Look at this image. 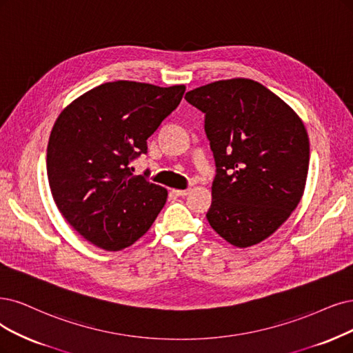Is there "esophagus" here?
<instances>
[{
    "label": "esophagus",
    "mask_w": 353,
    "mask_h": 353,
    "mask_svg": "<svg viewBox=\"0 0 353 353\" xmlns=\"http://www.w3.org/2000/svg\"><path fill=\"white\" fill-rule=\"evenodd\" d=\"M173 193L177 194V196H186V194H189V189H173Z\"/></svg>",
    "instance_id": "obj_1"
}]
</instances>
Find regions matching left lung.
<instances>
[{
	"label": "left lung",
	"instance_id": "left-lung-1",
	"mask_svg": "<svg viewBox=\"0 0 353 353\" xmlns=\"http://www.w3.org/2000/svg\"><path fill=\"white\" fill-rule=\"evenodd\" d=\"M185 99L205 113L215 157L210 225L234 247L259 244L303 198L310 141L301 117L249 78L206 84Z\"/></svg>",
	"mask_w": 353,
	"mask_h": 353
}]
</instances>
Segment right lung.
<instances>
[{"label": "right lung", "instance_id": "add662e5", "mask_svg": "<svg viewBox=\"0 0 353 353\" xmlns=\"http://www.w3.org/2000/svg\"><path fill=\"white\" fill-rule=\"evenodd\" d=\"M183 84L159 87L113 81L65 108L48 143L52 196L68 224L91 244L117 252L145 234L167 189L134 176L129 161L183 97Z\"/></svg>", "mask_w": 353, "mask_h": 353}]
</instances>
